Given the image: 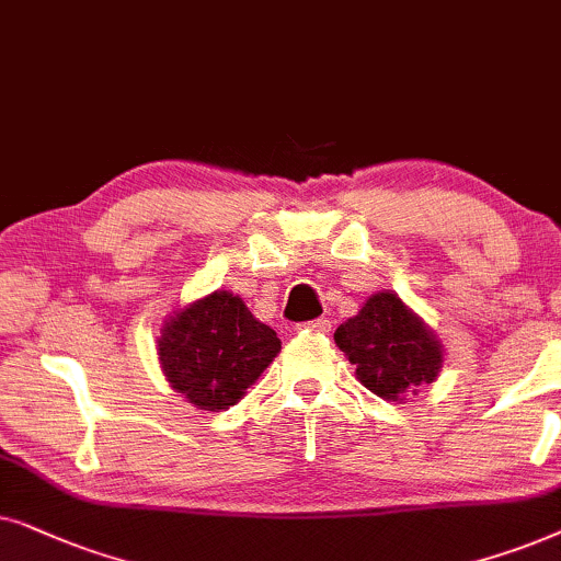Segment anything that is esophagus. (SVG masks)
Wrapping results in <instances>:
<instances>
[{"mask_svg": "<svg viewBox=\"0 0 561 561\" xmlns=\"http://www.w3.org/2000/svg\"><path fill=\"white\" fill-rule=\"evenodd\" d=\"M300 328L305 333H328V331H331V320L316 318V320H308V323H302Z\"/></svg>", "mask_w": 561, "mask_h": 561, "instance_id": "esophagus-1", "label": "esophagus"}]
</instances>
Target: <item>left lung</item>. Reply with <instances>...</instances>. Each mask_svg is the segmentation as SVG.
<instances>
[{
  "label": "left lung",
  "instance_id": "1",
  "mask_svg": "<svg viewBox=\"0 0 561 561\" xmlns=\"http://www.w3.org/2000/svg\"><path fill=\"white\" fill-rule=\"evenodd\" d=\"M335 346L356 367L362 385L385 400L431 385L442 369V346L398 295H371L358 316L335 331Z\"/></svg>",
  "mask_w": 561,
  "mask_h": 561
}]
</instances>
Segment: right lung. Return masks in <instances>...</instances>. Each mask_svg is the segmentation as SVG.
<instances>
[{
    "label": "right lung",
    "instance_id": "obj_1",
    "mask_svg": "<svg viewBox=\"0 0 561 561\" xmlns=\"http://www.w3.org/2000/svg\"><path fill=\"white\" fill-rule=\"evenodd\" d=\"M282 341L241 297L213 293L176 312L161 331L159 358L176 392L203 410H228L256 382Z\"/></svg>",
    "mask_w": 561,
    "mask_h": 561
}]
</instances>
